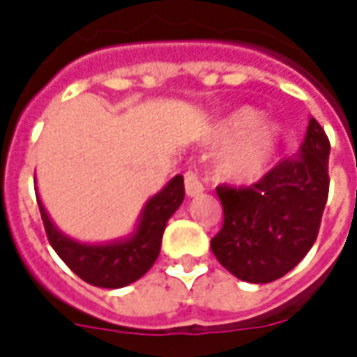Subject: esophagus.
<instances>
[{
    "instance_id": "esophagus-1",
    "label": "esophagus",
    "mask_w": 357,
    "mask_h": 357,
    "mask_svg": "<svg viewBox=\"0 0 357 357\" xmlns=\"http://www.w3.org/2000/svg\"><path fill=\"white\" fill-rule=\"evenodd\" d=\"M204 191V185H202L201 178L197 176V172H185V193L189 197H197Z\"/></svg>"
}]
</instances>
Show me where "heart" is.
I'll use <instances>...</instances> for the list:
<instances>
[{"instance_id":"b5f03b06","label":"heart","mask_w":357,"mask_h":357,"mask_svg":"<svg viewBox=\"0 0 357 357\" xmlns=\"http://www.w3.org/2000/svg\"><path fill=\"white\" fill-rule=\"evenodd\" d=\"M258 120H260L258 110L248 107L235 110L218 126L216 137L222 141L239 137L258 124ZM273 143H275V130L269 124L258 126L222 156L220 176L239 185L256 181L268 168L269 158L273 153Z\"/></svg>"}]
</instances>
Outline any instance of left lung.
<instances>
[{
  "label": "left lung",
  "mask_w": 357,
  "mask_h": 357,
  "mask_svg": "<svg viewBox=\"0 0 357 357\" xmlns=\"http://www.w3.org/2000/svg\"><path fill=\"white\" fill-rule=\"evenodd\" d=\"M329 139L315 118L296 155L250 187L218 185L224 225L210 248L229 273L271 283L314 247L329 195Z\"/></svg>",
  "instance_id": "left-lung-1"
}]
</instances>
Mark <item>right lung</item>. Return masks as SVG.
<instances>
[{"label":"right lung","mask_w":357,"mask_h":357,"mask_svg":"<svg viewBox=\"0 0 357 357\" xmlns=\"http://www.w3.org/2000/svg\"><path fill=\"white\" fill-rule=\"evenodd\" d=\"M183 197V176H176L160 193L149 199L141 212L135 231L128 239L102 245H88L66 237L50 220V214L43 208L40 197L38 206L47 239L51 247L55 248V252L61 256V260L86 283L102 289H120L137 281L153 268V264L160 255L166 222L179 208Z\"/></svg>","instance_id":"1"}]
</instances>
